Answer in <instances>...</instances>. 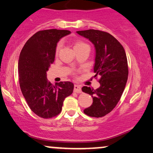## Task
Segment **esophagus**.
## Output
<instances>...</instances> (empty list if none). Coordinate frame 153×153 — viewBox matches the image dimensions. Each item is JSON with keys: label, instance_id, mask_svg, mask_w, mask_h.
<instances>
[{"label": "esophagus", "instance_id": "1", "mask_svg": "<svg viewBox=\"0 0 153 153\" xmlns=\"http://www.w3.org/2000/svg\"><path fill=\"white\" fill-rule=\"evenodd\" d=\"M74 92L76 93H81L82 92V90H81V87L80 86H79L78 85H74Z\"/></svg>", "mask_w": 153, "mask_h": 153}]
</instances>
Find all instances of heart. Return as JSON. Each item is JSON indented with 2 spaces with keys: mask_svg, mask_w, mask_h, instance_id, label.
Here are the masks:
<instances>
[{
  "mask_svg": "<svg viewBox=\"0 0 153 153\" xmlns=\"http://www.w3.org/2000/svg\"><path fill=\"white\" fill-rule=\"evenodd\" d=\"M62 42H59V43H58L57 46H56V54H57V53L61 50V49H62ZM86 47H89V45L87 43H85V42H82V41H76V42H75L74 43H73V48H74L75 51L80 50V49L86 48Z\"/></svg>",
  "mask_w": 153,
  "mask_h": 153,
  "instance_id": "obj_1",
  "label": "heart"
}]
</instances>
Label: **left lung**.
<instances>
[{"label": "left lung", "mask_w": 153, "mask_h": 153, "mask_svg": "<svg viewBox=\"0 0 153 153\" xmlns=\"http://www.w3.org/2000/svg\"><path fill=\"white\" fill-rule=\"evenodd\" d=\"M77 33L88 39L95 48L94 77L100 75L97 89L85 86L83 92L93 98V103L84 110L90 117H101L113 111L120 99L128 78V64L125 49L107 32L89 29Z\"/></svg>", "instance_id": "1"}]
</instances>
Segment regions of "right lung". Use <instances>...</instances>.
I'll return each instance as SVG.
<instances>
[{"label":"right lung","instance_id":"add662e5","mask_svg":"<svg viewBox=\"0 0 153 153\" xmlns=\"http://www.w3.org/2000/svg\"><path fill=\"white\" fill-rule=\"evenodd\" d=\"M70 33L68 30H40L26 41L20 52V88L30 110L40 117L51 118L59 114L65 98L73 93L74 85L71 82L53 85L47 79L57 42Z\"/></svg>","mask_w":153,"mask_h":153}]
</instances>
